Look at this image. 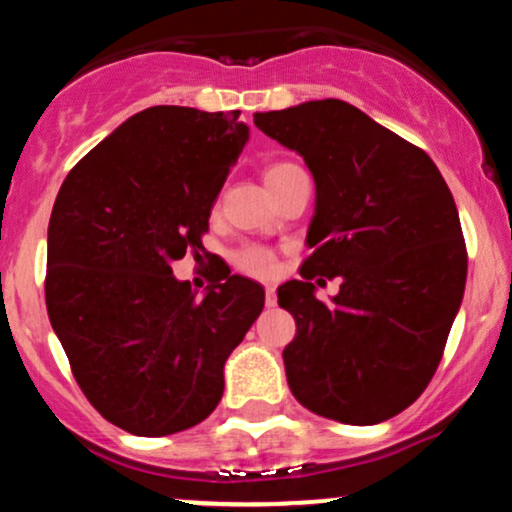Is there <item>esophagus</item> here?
I'll return each mask as SVG.
<instances>
[{
	"mask_svg": "<svg viewBox=\"0 0 512 512\" xmlns=\"http://www.w3.org/2000/svg\"><path fill=\"white\" fill-rule=\"evenodd\" d=\"M264 303H267L269 308H274V305H276V289H274V286H267V291H264Z\"/></svg>",
	"mask_w": 512,
	"mask_h": 512,
	"instance_id": "esophagus-1",
	"label": "esophagus"
}]
</instances>
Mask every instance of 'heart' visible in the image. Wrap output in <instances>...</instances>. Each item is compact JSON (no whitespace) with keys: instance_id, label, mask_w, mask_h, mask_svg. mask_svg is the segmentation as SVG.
<instances>
[{"instance_id":"heart-1","label":"heart","mask_w":512,"mask_h":512,"mask_svg":"<svg viewBox=\"0 0 512 512\" xmlns=\"http://www.w3.org/2000/svg\"><path fill=\"white\" fill-rule=\"evenodd\" d=\"M296 168V163H272V166H267V170H264V182L272 185V182L284 178L286 173H291ZM233 262H236L238 269H243V272L252 276H267L274 272V255L267 248H260V245H245V248H240L233 255Z\"/></svg>"}]
</instances>
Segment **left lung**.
Segmentation results:
<instances>
[{"label":"left lung","mask_w":512,"mask_h":512,"mask_svg":"<svg viewBox=\"0 0 512 512\" xmlns=\"http://www.w3.org/2000/svg\"><path fill=\"white\" fill-rule=\"evenodd\" d=\"M255 125L315 180L313 255L276 291L296 320L284 349L293 397L342 424L392 419L431 383L460 310L455 199L426 151L337 98L255 113ZM315 275L340 279L332 304L314 298Z\"/></svg>","instance_id":"1"}]
</instances>
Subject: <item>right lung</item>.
Instances as JSON below:
<instances>
[{"mask_svg": "<svg viewBox=\"0 0 512 512\" xmlns=\"http://www.w3.org/2000/svg\"><path fill=\"white\" fill-rule=\"evenodd\" d=\"M238 117L146 108L69 170L52 207V330L88 402L134 436L207 419L223 363L264 308V289L245 276L199 298L170 267L204 250L214 199L250 137Z\"/></svg>", "mask_w": 512, "mask_h": 512, "instance_id": "add662e5", "label": "right lung"}]
</instances>
